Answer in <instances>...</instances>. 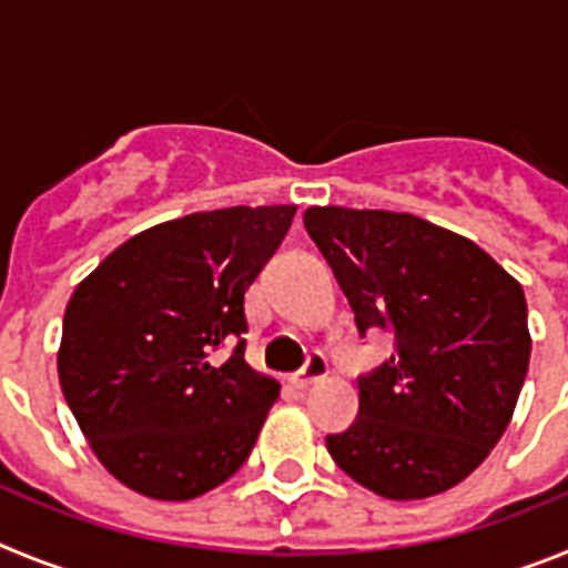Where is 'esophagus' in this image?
I'll list each match as a JSON object with an SVG mask.
<instances>
[{"label": "esophagus", "instance_id": "1", "mask_svg": "<svg viewBox=\"0 0 568 568\" xmlns=\"http://www.w3.org/2000/svg\"><path fill=\"white\" fill-rule=\"evenodd\" d=\"M327 373H329V361H327V355L318 353V349H313V353L307 355V361H304V366H301L298 373L293 375V384H295V386H301V389H304V386L315 384V381H321V378H324V375H327Z\"/></svg>", "mask_w": 568, "mask_h": 568}]
</instances>
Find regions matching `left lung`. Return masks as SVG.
<instances>
[{
    "label": "left lung",
    "mask_w": 568,
    "mask_h": 568,
    "mask_svg": "<svg viewBox=\"0 0 568 568\" xmlns=\"http://www.w3.org/2000/svg\"><path fill=\"white\" fill-rule=\"evenodd\" d=\"M364 338L395 355L358 375V418L327 435L335 464L389 500L453 489L509 426L529 369L524 287L458 233L389 210L310 207Z\"/></svg>",
    "instance_id": "obj_1"
}]
</instances>
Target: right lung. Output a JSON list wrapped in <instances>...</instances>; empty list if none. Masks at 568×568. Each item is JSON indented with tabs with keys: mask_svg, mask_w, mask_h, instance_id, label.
I'll list each match as a JSON object with an SVG mask.
<instances>
[{
	"mask_svg": "<svg viewBox=\"0 0 568 568\" xmlns=\"http://www.w3.org/2000/svg\"><path fill=\"white\" fill-rule=\"evenodd\" d=\"M293 204L155 224L70 295L59 384L97 458L155 500H190L253 453L278 384L244 361L247 290Z\"/></svg>",
	"mask_w": 568,
	"mask_h": 568,
	"instance_id": "right-lung-1",
	"label": "right lung"
}]
</instances>
